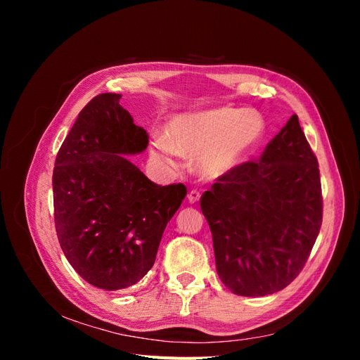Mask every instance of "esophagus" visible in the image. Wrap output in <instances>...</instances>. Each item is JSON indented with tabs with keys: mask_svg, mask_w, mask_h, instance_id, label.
<instances>
[{
	"mask_svg": "<svg viewBox=\"0 0 360 360\" xmlns=\"http://www.w3.org/2000/svg\"><path fill=\"white\" fill-rule=\"evenodd\" d=\"M200 198H201V193H200V191H191L189 193H188V200H189V202L191 204H195V202H198L200 201Z\"/></svg>",
	"mask_w": 360,
	"mask_h": 360,
	"instance_id": "esophagus-1",
	"label": "esophagus"
}]
</instances>
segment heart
Here are the masks:
<instances>
[{
    "instance_id": "b5f03b06",
    "label": "heart",
    "mask_w": 360,
    "mask_h": 360,
    "mask_svg": "<svg viewBox=\"0 0 360 360\" xmlns=\"http://www.w3.org/2000/svg\"><path fill=\"white\" fill-rule=\"evenodd\" d=\"M266 132L264 118L257 111L240 108L176 115L167 127V136L153 141L156 160L174 167L181 155H198L197 171L205 179H221L248 158Z\"/></svg>"
}]
</instances>
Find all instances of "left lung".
<instances>
[{
    "label": "left lung",
    "mask_w": 360,
    "mask_h": 360,
    "mask_svg": "<svg viewBox=\"0 0 360 360\" xmlns=\"http://www.w3.org/2000/svg\"><path fill=\"white\" fill-rule=\"evenodd\" d=\"M200 204L228 290L259 297L290 285L323 222L319 162L299 117L291 115L257 162L217 179Z\"/></svg>",
    "instance_id": "8db88e82"
}]
</instances>
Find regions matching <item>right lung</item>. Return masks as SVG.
<instances>
[{"label":"right lung","mask_w":360,"mask_h":360,"mask_svg":"<svg viewBox=\"0 0 360 360\" xmlns=\"http://www.w3.org/2000/svg\"><path fill=\"white\" fill-rule=\"evenodd\" d=\"M103 93L84 106L61 144L52 176L53 221L70 266L89 284L115 291L153 267L167 224L186 197L179 183L159 186L126 156L148 135Z\"/></svg>","instance_id":"add662e5"}]
</instances>
